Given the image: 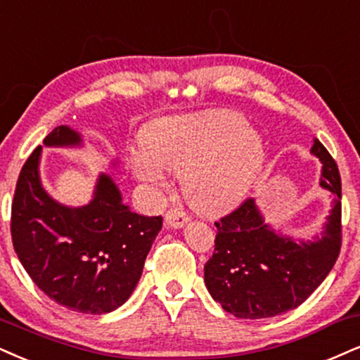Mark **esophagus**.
<instances>
[{
	"label": "esophagus",
	"instance_id": "esophagus-1",
	"mask_svg": "<svg viewBox=\"0 0 360 360\" xmlns=\"http://www.w3.org/2000/svg\"><path fill=\"white\" fill-rule=\"evenodd\" d=\"M187 221H188V215L185 214V212L179 207L170 208V210H168L167 215H165V225H167V227L180 229V227H184Z\"/></svg>",
	"mask_w": 360,
	"mask_h": 360
}]
</instances>
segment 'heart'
Instances as JSON below:
<instances>
[{"mask_svg": "<svg viewBox=\"0 0 360 360\" xmlns=\"http://www.w3.org/2000/svg\"><path fill=\"white\" fill-rule=\"evenodd\" d=\"M143 148L131 155V170L150 184L163 170L181 175V192L202 214H220L240 203L265 163L264 140L240 113L220 110L155 123Z\"/></svg>", "mask_w": 360, "mask_h": 360, "instance_id": "b5f03b06", "label": "heart"}]
</instances>
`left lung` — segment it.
Instances as JSON below:
<instances>
[{
	"label": "left lung",
	"instance_id": "left-lung-1",
	"mask_svg": "<svg viewBox=\"0 0 360 360\" xmlns=\"http://www.w3.org/2000/svg\"><path fill=\"white\" fill-rule=\"evenodd\" d=\"M312 153L323 163L321 185L335 195L321 238L281 237L264 224L254 198L215 221V250L205 264V283L224 310L240 319L285 314L307 300L334 267L342 245L340 175L317 139Z\"/></svg>",
	"mask_w": 360,
	"mask_h": 360
}]
</instances>
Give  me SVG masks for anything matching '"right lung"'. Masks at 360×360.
Returning a JSON list of instances; mask_svg holds the SVG:
<instances>
[{
  "label": "right lung",
  "instance_id": "1",
  "mask_svg": "<svg viewBox=\"0 0 360 360\" xmlns=\"http://www.w3.org/2000/svg\"><path fill=\"white\" fill-rule=\"evenodd\" d=\"M79 135L56 127L48 146L79 145ZM37 146L21 168L11 203V240L31 281L51 300L82 314L112 312L135 290L162 217L123 205L110 176L101 175L85 207L60 205L39 184Z\"/></svg>",
  "mask_w": 360,
  "mask_h": 360
}]
</instances>
